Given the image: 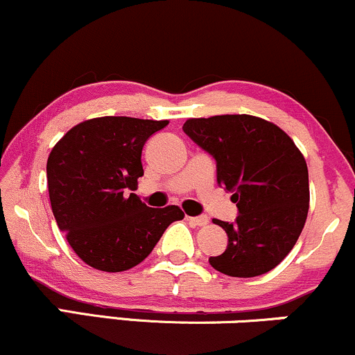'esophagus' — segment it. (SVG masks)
I'll return each mask as SVG.
<instances>
[{"label": "esophagus", "instance_id": "34e87169", "mask_svg": "<svg viewBox=\"0 0 355 355\" xmlns=\"http://www.w3.org/2000/svg\"><path fill=\"white\" fill-rule=\"evenodd\" d=\"M187 220H189V223H193V224H196V226H206L207 223H209V219H207V216H196V218H187Z\"/></svg>", "mask_w": 355, "mask_h": 355}]
</instances>
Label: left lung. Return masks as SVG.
Masks as SVG:
<instances>
[{"instance_id":"1","label":"left lung","mask_w":355,"mask_h":355,"mask_svg":"<svg viewBox=\"0 0 355 355\" xmlns=\"http://www.w3.org/2000/svg\"><path fill=\"white\" fill-rule=\"evenodd\" d=\"M216 159L218 184L232 193L234 223L216 220L227 248L209 264L231 277L269 272L293 251L309 211V173L294 141L256 116L187 119L182 126Z\"/></svg>"}]
</instances>
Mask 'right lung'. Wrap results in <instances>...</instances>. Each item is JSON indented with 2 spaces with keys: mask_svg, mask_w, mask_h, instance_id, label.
<instances>
[{
  "mask_svg": "<svg viewBox=\"0 0 355 355\" xmlns=\"http://www.w3.org/2000/svg\"><path fill=\"white\" fill-rule=\"evenodd\" d=\"M168 121L94 118L69 129L46 164L51 209L73 251L91 268L121 272L143 262L174 220L178 206L153 207L135 193L141 153Z\"/></svg>",
  "mask_w": 355,
  "mask_h": 355,
  "instance_id": "add662e5",
  "label": "right lung"
}]
</instances>
